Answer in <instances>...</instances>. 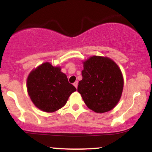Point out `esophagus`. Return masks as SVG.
I'll use <instances>...</instances> for the list:
<instances>
[{
  "mask_svg": "<svg viewBox=\"0 0 152 152\" xmlns=\"http://www.w3.org/2000/svg\"><path fill=\"white\" fill-rule=\"evenodd\" d=\"M74 86L76 87V88H77V86H78V81H75L74 83Z\"/></svg>",
  "mask_w": 152,
  "mask_h": 152,
  "instance_id": "34e87169",
  "label": "esophagus"
}]
</instances>
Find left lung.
Instances as JSON below:
<instances>
[{
	"label": "left lung",
	"instance_id": "left-lung-1",
	"mask_svg": "<svg viewBox=\"0 0 152 152\" xmlns=\"http://www.w3.org/2000/svg\"><path fill=\"white\" fill-rule=\"evenodd\" d=\"M78 92L86 105L96 113H104L116 106L124 87L121 71L114 61L94 56L83 62Z\"/></svg>",
	"mask_w": 152,
	"mask_h": 152
}]
</instances>
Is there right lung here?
<instances>
[{
	"label": "right lung",
	"mask_w": 152,
	"mask_h": 152,
	"mask_svg": "<svg viewBox=\"0 0 152 152\" xmlns=\"http://www.w3.org/2000/svg\"><path fill=\"white\" fill-rule=\"evenodd\" d=\"M28 94L34 105L45 112L62 108L76 88L68 81L60 67L46 62L33 70L27 78Z\"/></svg>",
	"instance_id": "add662e5"
}]
</instances>
